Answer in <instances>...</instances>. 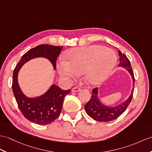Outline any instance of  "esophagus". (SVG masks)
Returning a JSON list of instances; mask_svg holds the SVG:
<instances>
[{
  "label": "esophagus",
  "mask_w": 152,
  "mask_h": 152,
  "mask_svg": "<svg viewBox=\"0 0 152 152\" xmlns=\"http://www.w3.org/2000/svg\"><path fill=\"white\" fill-rule=\"evenodd\" d=\"M80 91V89L77 87H74L72 89V92H73V93L78 92V91Z\"/></svg>",
  "instance_id": "obj_1"
}]
</instances>
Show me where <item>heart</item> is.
<instances>
[{
	"mask_svg": "<svg viewBox=\"0 0 152 152\" xmlns=\"http://www.w3.org/2000/svg\"><path fill=\"white\" fill-rule=\"evenodd\" d=\"M68 61L59 59L57 69L60 75L75 77L83 72L85 81L92 86L99 85L110 75L116 65V55L102 45L72 48L65 53Z\"/></svg>",
	"mask_w": 152,
	"mask_h": 152,
	"instance_id": "b5f03b06",
	"label": "heart"
}]
</instances>
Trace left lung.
<instances>
[{
    "label": "left lung",
    "mask_w": 152,
    "mask_h": 152,
    "mask_svg": "<svg viewBox=\"0 0 152 152\" xmlns=\"http://www.w3.org/2000/svg\"><path fill=\"white\" fill-rule=\"evenodd\" d=\"M118 55L120 56L118 67L124 68L129 72L133 80V89L127 100L115 106L104 105L98 96V88L94 89L92 91V96L90 100L85 105V110L88 115L98 122H109L117 118L126 111L132 99L135 78L131 63L126 56L122 54L120 50H118Z\"/></svg>",
    "instance_id": "left-lung-1"
}]
</instances>
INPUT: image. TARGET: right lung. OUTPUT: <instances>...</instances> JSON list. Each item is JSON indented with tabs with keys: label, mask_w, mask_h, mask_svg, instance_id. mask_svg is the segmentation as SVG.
<instances>
[{
	"label": "right lung",
	"mask_w": 152,
	"mask_h": 152,
	"mask_svg": "<svg viewBox=\"0 0 152 152\" xmlns=\"http://www.w3.org/2000/svg\"><path fill=\"white\" fill-rule=\"evenodd\" d=\"M63 47L41 45L30 49L17 63L13 74L12 89L21 113L28 121L39 125H47L54 122L61 111L63 101L71 90H63L53 84L46 93L39 96L28 97L19 85L18 75L21 67L30 60L44 58L50 61L54 70L56 60Z\"/></svg>",
	"instance_id": "add662e5"
}]
</instances>
